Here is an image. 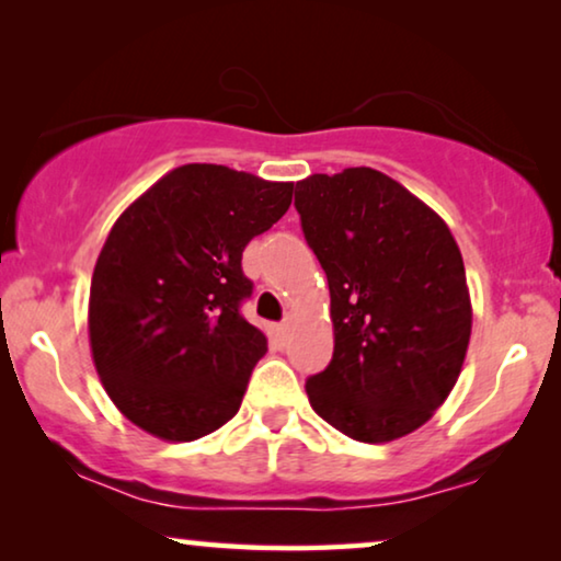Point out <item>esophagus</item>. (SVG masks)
Returning <instances> with one entry per match:
<instances>
[{"mask_svg": "<svg viewBox=\"0 0 561 561\" xmlns=\"http://www.w3.org/2000/svg\"><path fill=\"white\" fill-rule=\"evenodd\" d=\"M275 334H278V340H280V342L286 340V334H288V324H278V327H275Z\"/></svg>", "mask_w": 561, "mask_h": 561, "instance_id": "obj_1", "label": "esophagus"}]
</instances>
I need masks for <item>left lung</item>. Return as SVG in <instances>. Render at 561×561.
Returning a JSON list of instances; mask_svg holds the SVG:
<instances>
[{
  "mask_svg": "<svg viewBox=\"0 0 561 561\" xmlns=\"http://www.w3.org/2000/svg\"><path fill=\"white\" fill-rule=\"evenodd\" d=\"M306 242L329 280L334 355L306 380L311 409L350 439L424 426L462 370L472 306L439 214L373 168L296 183Z\"/></svg>",
  "mask_w": 561,
  "mask_h": 561,
  "instance_id": "left-lung-1",
  "label": "left lung"
}]
</instances>
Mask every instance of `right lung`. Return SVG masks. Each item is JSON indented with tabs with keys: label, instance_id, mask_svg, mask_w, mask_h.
I'll return each instance as SVG.
<instances>
[{
	"label": "right lung",
	"instance_id": "obj_1",
	"mask_svg": "<svg viewBox=\"0 0 561 561\" xmlns=\"http://www.w3.org/2000/svg\"><path fill=\"white\" fill-rule=\"evenodd\" d=\"M294 183L227 165L163 175L114 221L89 294V342L114 405L158 439L194 442L240 411L267 340L240 313L242 250Z\"/></svg>",
	"mask_w": 561,
	"mask_h": 561
}]
</instances>
